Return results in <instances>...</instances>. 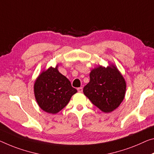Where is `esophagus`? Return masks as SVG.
<instances>
[{"mask_svg":"<svg viewBox=\"0 0 154 154\" xmlns=\"http://www.w3.org/2000/svg\"><path fill=\"white\" fill-rule=\"evenodd\" d=\"M77 90H78V92H83V88H82V87L78 88Z\"/></svg>","mask_w":154,"mask_h":154,"instance_id":"1","label":"esophagus"}]
</instances>
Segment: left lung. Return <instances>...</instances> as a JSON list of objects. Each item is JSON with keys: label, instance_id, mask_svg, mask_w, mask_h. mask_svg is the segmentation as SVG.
Instances as JSON below:
<instances>
[{"label": "left lung", "instance_id": "obj_1", "mask_svg": "<svg viewBox=\"0 0 154 154\" xmlns=\"http://www.w3.org/2000/svg\"><path fill=\"white\" fill-rule=\"evenodd\" d=\"M126 82L116 66H99L90 73V82L83 90L90 101L102 112L109 113L123 101Z\"/></svg>", "mask_w": 154, "mask_h": 154}]
</instances>
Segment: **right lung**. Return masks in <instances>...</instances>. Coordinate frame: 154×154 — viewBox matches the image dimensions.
I'll return each mask as SVG.
<instances>
[{"mask_svg":"<svg viewBox=\"0 0 154 154\" xmlns=\"http://www.w3.org/2000/svg\"><path fill=\"white\" fill-rule=\"evenodd\" d=\"M58 65L44 70L35 79L33 90L40 108L50 114H57L68 103L77 90L64 75L59 72Z\"/></svg>","mask_w":154,"mask_h":154,"instance_id":"add662e5","label":"right lung"}]
</instances>
